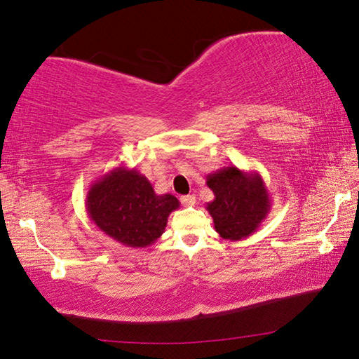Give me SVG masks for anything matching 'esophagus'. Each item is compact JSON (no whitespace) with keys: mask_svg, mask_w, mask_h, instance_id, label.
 I'll return each instance as SVG.
<instances>
[{"mask_svg":"<svg viewBox=\"0 0 359 359\" xmlns=\"http://www.w3.org/2000/svg\"><path fill=\"white\" fill-rule=\"evenodd\" d=\"M194 201H196V198H194L193 194H185V196L180 198V203L184 205H193Z\"/></svg>","mask_w":359,"mask_h":359,"instance_id":"esophagus-1","label":"esophagus"}]
</instances>
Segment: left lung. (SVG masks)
<instances>
[{
	"label": "left lung",
	"mask_w": 359,
	"mask_h": 359,
	"mask_svg": "<svg viewBox=\"0 0 359 359\" xmlns=\"http://www.w3.org/2000/svg\"><path fill=\"white\" fill-rule=\"evenodd\" d=\"M205 184L214 191V201L205 209L223 239L242 241L252 236L271 210V196L258 171L226 166L210 172Z\"/></svg>",
	"instance_id": "8db88e82"
}]
</instances>
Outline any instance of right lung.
<instances>
[{
  "label": "right lung",
  "mask_w": 359,
  "mask_h": 359,
  "mask_svg": "<svg viewBox=\"0 0 359 359\" xmlns=\"http://www.w3.org/2000/svg\"><path fill=\"white\" fill-rule=\"evenodd\" d=\"M180 208L172 194H156L137 169L114 168L88 188L85 209L96 226L125 247L144 248L165 233L168 217Z\"/></svg>",
  "instance_id": "right-lung-1"
}]
</instances>
